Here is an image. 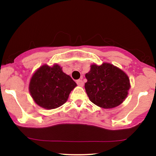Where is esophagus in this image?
<instances>
[{"label": "esophagus", "instance_id": "1", "mask_svg": "<svg viewBox=\"0 0 156 156\" xmlns=\"http://www.w3.org/2000/svg\"><path fill=\"white\" fill-rule=\"evenodd\" d=\"M76 83H77V84H78V86H79V87H83V85H84L83 81L82 80H80V79L77 80Z\"/></svg>", "mask_w": 156, "mask_h": 156}]
</instances>
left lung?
<instances>
[{
  "label": "left lung",
  "mask_w": 156,
  "mask_h": 156,
  "mask_svg": "<svg viewBox=\"0 0 156 156\" xmlns=\"http://www.w3.org/2000/svg\"><path fill=\"white\" fill-rule=\"evenodd\" d=\"M85 77V89L89 100L103 108H115L122 103L130 88L128 75L107 62L92 64Z\"/></svg>",
  "instance_id": "left-lung-1"
}]
</instances>
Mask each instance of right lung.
I'll list each match as a JSON object with an SVG mask.
<instances>
[{
    "label": "right lung",
    "mask_w": 156,
    "mask_h": 156,
    "mask_svg": "<svg viewBox=\"0 0 156 156\" xmlns=\"http://www.w3.org/2000/svg\"><path fill=\"white\" fill-rule=\"evenodd\" d=\"M77 86L58 64H43L32 75L29 92L39 106L48 109L58 108L67 102L71 91Z\"/></svg>",
    "instance_id": "right-lung-1"
}]
</instances>
